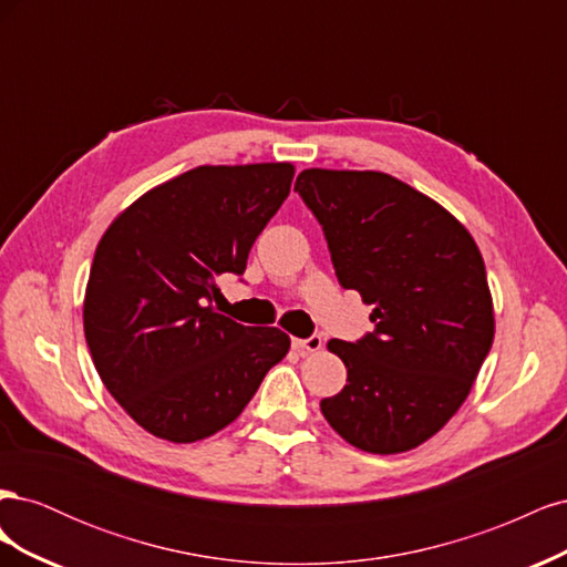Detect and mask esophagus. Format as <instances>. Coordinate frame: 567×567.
I'll return each instance as SVG.
<instances>
[{
    "label": "esophagus",
    "instance_id": "34e87169",
    "mask_svg": "<svg viewBox=\"0 0 567 567\" xmlns=\"http://www.w3.org/2000/svg\"><path fill=\"white\" fill-rule=\"evenodd\" d=\"M323 346L321 336H310V338H293V348L300 352H319Z\"/></svg>",
    "mask_w": 567,
    "mask_h": 567
}]
</instances>
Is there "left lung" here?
I'll use <instances>...</instances> for the list:
<instances>
[{"label":"left lung","instance_id":"1","mask_svg":"<svg viewBox=\"0 0 567 567\" xmlns=\"http://www.w3.org/2000/svg\"><path fill=\"white\" fill-rule=\"evenodd\" d=\"M296 192L323 229L338 284L373 307L371 333L329 342L348 385L321 400V414L357 450H414L456 414L489 354L483 255L442 205L390 175L312 167Z\"/></svg>","mask_w":567,"mask_h":567}]
</instances>
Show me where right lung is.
I'll return each mask as SVG.
<instances>
[{
  "label": "right lung",
  "instance_id": "right-lung-1",
  "mask_svg": "<svg viewBox=\"0 0 567 567\" xmlns=\"http://www.w3.org/2000/svg\"><path fill=\"white\" fill-rule=\"evenodd\" d=\"M290 182V163L200 165L134 200L99 241L84 338L106 390L151 435H215L286 357L284 331L236 323L213 298L217 277L246 271Z\"/></svg>",
  "mask_w": 567,
  "mask_h": 567
}]
</instances>
